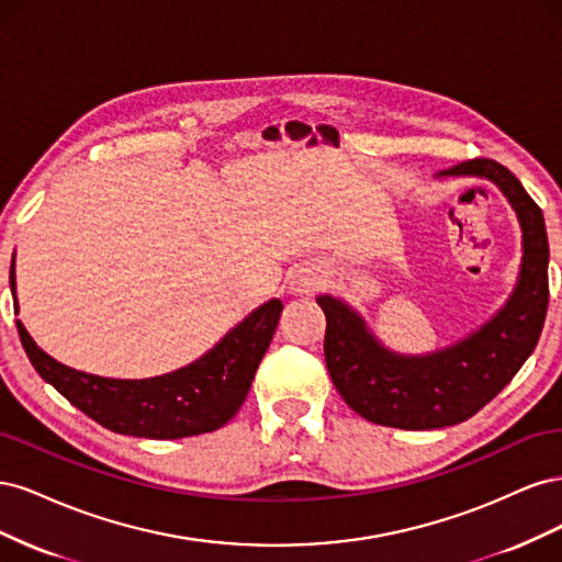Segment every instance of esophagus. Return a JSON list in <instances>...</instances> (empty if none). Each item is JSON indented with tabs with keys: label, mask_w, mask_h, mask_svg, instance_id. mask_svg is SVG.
I'll list each match as a JSON object with an SVG mask.
<instances>
[{
	"label": "esophagus",
	"mask_w": 562,
	"mask_h": 562,
	"mask_svg": "<svg viewBox=\"0 0 562 562\" xmlns=\"http://www.w3.org/2000/svg\"><path fill=\"white\" fill-rule=\"evenodd\" d=\"M318 288H321V277L318 271H312V269H302L300 274H295L291 281V293L295 295H314Z\"/></svg>",
	"instance_id": "esophagus-1"
}]
</instances>
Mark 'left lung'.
<instances>
[{
    "mask_svg": "<svg viewBox=\"0 0 562 562\" xmlns=\"http://www.w3.org/2000/svg\"><path fill=\"white\" fill-rule=\"evenodd\" d=\"M462 176L495 182L522 232L514 293L481 328L431 353H398L384 347L345 300L316 297L328 321L323 353L335 389L353 413L382 427L424 431L473 417L514 380L539 342L549 307V239L541 209L497 161H462L436 178Z\"/></svg>",
    "mask_w": 562,
    "mask_h": 562,
    "instance_id": "obj_1",
    "label": "left lung"
}]
</instances>
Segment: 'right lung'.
<instances>
[{
	"mask_svg": "<svg viewBox=\"0 0 562 562\" xmlns=\"http://www.w3.org/2000/svg\"><path fill=\"white\" fill-rule=\"evenodd\" d=\"M11 295L15 300V252L11 262ZM19 312V300H15ZM281 300H269L190 366L147 380L100 378L63 366L15 321L30 363L83 415L105 429L138 438H187L227 424L248 396L255 370L274 337Z\"/></svg>",
	"mask_w": 562,
	"mask_h": 562,
	"instance_id": "1",
	"label": "right lung"
}]
</instances>
